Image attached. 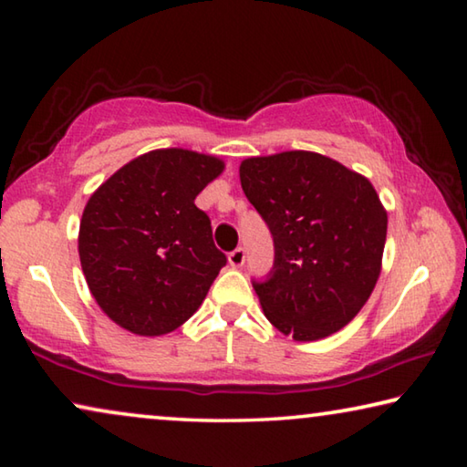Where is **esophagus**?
<instances>
[{
  "label": "esophagus",
  "mask_w": 467,
  "mask_h": 467,
  "mask_svg": "<svg viewBox=\"0 0 467 467\" xmlns=\"http://www.w3.org/2000/svg\"><path fill=\"white\" fill-rule=\"evenodd\" d=\"M228 264H231L233 267H241L244 264V249L236 247L234 251L228 253Z\"/></svg>",
  "instance_id": "esophagus-1"
}]
</instances>
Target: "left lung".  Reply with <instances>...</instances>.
I'll return each instance as SVG.
<instances>
[{
  "label": "left lung",
  "mask_w": 467,
  "mask_h": 467,
  "mask_svg": "<svg viewBox=\"0 0 467 467\" xmlns=\"http://www.w3.org/2000/svg\"><path fill=\"white\" fill-rule=\"evenodd\" d=\"M241 187L274 236V267L253 280L265 317L298 342L348 326L381 274L387 212L367 177L292 150L241 162Z\"/></svg>",
  "instance_id": "left-lung-1"
}]
</instances>
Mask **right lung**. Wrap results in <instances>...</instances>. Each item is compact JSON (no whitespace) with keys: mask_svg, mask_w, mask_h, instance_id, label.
I'll return each mask as SVG.
<instances>
[{"mask_svg":"<svg viewBox=\"0 0 467 467\" xmlns=\"http://www.w3.org/2000/svg\"><path fill=\"white\" fill-rule=\"evenodd\" d=\"M223 171L216 156L152 150L90 195L78 253L94 300L117 326L162 336L200 309L226 255L195 197Z\"/></svg>","mask_w":467,"mask_h":467,"instance_id":"add662e5","label":"right lung"}]
</instances>
